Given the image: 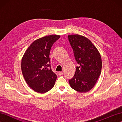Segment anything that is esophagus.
<instances>
[{"label": "esophagus", "instance_id": "esophagus-1", "mask_svg": "<svg viewBox=\"0 0 122 122\" xmlns=\"http://www.w3.org/2000/svg\"><path fill=\"white\" fill-rule=\"evenodd\" d=\"M63 73L62 72H59V73H58L59 76H62V75H63Z\"/></svg>", "mask_w": 122, "mask_h": 122}]
</instances>
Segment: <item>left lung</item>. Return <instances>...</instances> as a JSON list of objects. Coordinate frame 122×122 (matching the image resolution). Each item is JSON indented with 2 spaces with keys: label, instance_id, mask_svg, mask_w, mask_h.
Wrapping results in <instances>:
<instances>
[{
  "label": "left lung",
  "instance_id": "left-lung-1",
  "mask_svg": "<svg viewBox=\"0 0 122 122\" xmlns=\"http://www.w3.org/2000/svg\"><path fill=\"white\" fill-rule=\"evenodd\" d=\"M78 66L73 77L69 80L71 87L81 93L94 87L102 69V59L97 48L89 39L79 35L68 36Z\"/></svg>",
  "mask_w": 122,
  "mask_h": 122
}]
</instances>
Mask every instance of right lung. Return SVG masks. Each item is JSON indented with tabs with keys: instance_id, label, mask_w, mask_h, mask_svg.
Returning a JSON list of instances; mask_svg holds the SVG:
<instances>
[{
	"instance_id": "1",
	"label": "right lung",
	"mask_w": 122,
	"mask_h": 122,
	"mask_svg": "<svg viewBox=\"0 0 122 122\" xmlns=\"http://www.w3.org/2000/svg\"><path fill=\"white\" fill-rule=\"evenodd\" d=\"M59 35L47 36L31 44L21 60V71L25 82L35 92L45 93L52 88L56 75L52 71L49 58L52 46Z\"/></svg>"
}]
</instances>
